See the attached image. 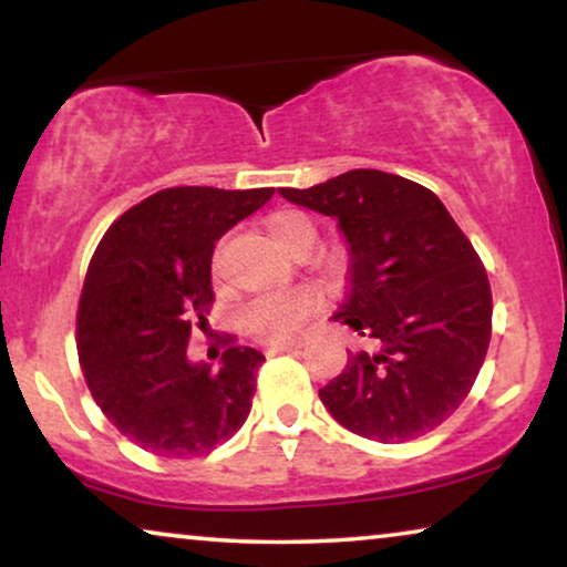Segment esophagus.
<instances>
[{
	"label": "esophagus",
	"mask_w": 567,
	"mask_h": 567,
	"mask_svg": "<svg viewBox=\"0 0 567 567\" xmlns=\"http://www.w3.org/2000/svg\"><path fill=\"white\" fill-rule=\"evenodd\" d=\"M299 343H284V346H270L268 351H266V355H281V353H293V351H299Z\"/></svg>",
	"instance_id": "esophagus-1"
}]
</instances>
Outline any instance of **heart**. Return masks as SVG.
<instances>
[{"instance_id":"1","label":"heart","mask_w":567,"mask_h":567,"mask_svg":"<svg viewBox=\"0 0 567 567\" xmlns=\"http://www.w3.org/2000/svg\"><path fill=\"white\" fill-rule=\"evenodd\" d=\"M266 229L281 250L307 255L315 247L317 229L307 214L297 208H278L268 216ZM320 309V293L312 289H291L284 293H266L247 301L239 312V328L266 346H284L297 340L309 317Z\"/></svg>"}]
</instances>
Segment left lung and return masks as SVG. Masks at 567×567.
I'll use <instances>...</instances> for the list:
<instances>
[{
	"label": "left lung",
	"instance_id": "left-lung-1",
	"mask_svg": "<svg viewBox=\"0 0 567 567\" xmlns=\"http://www.w3.org/2000/svg\"><path fill=\"white\" fill-rule=\"evenodd\" d=\"M281 196L336 216L351 245V291L332 320L371 351L348 353L320 390L324 408L382 444L439 429L470 394L491 346V281L467 235L436 193L382 169Z\"/></svg>",
	"mask_w": 567,
	"mask_h": 567
}]
</instances>
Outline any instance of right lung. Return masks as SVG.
<instances>
[{"label":"right lung","mask_w":567,"mask_h":567,"mask_svg":"<svg viewBox=\"0 0 567 567\" xmlns=\"http://www.w3.org/2000/svg\"><path fill=\"white\" fill-rule=\"evenodd\" d=\"M274 188H165L100 239L76 309V353L92 400L123 436L159 456L208 454L250 415L262 353L221 336V369L185 359L214 305L212 255Z\"/></svg>","instance_id":"1"}]
</instances>
